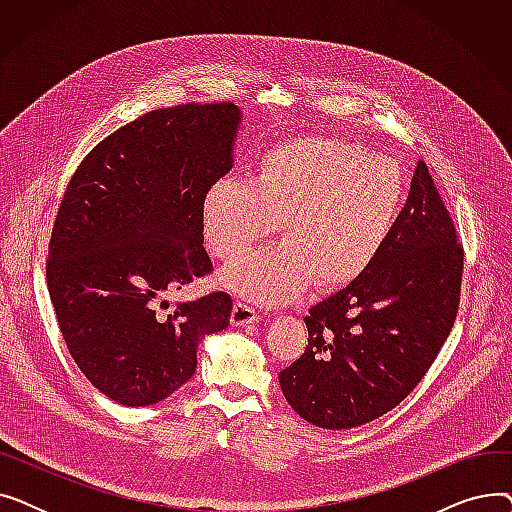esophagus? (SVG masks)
Masks as SVG:
<instances>
[{"label": "esophagus", "instance_id": "obj_1", "mask_svg": "<svg viewBox=\"0 0 512 512\" xmlns=\"http://www.w3.org/2000/svg\"><path fill=\"white\" fill-rule=\"evenodd\" d=\"M230 321H232V326H249V324H255V321H259V315L251 305L236 301L234 307H232Z\"/></svg>", "mask_w": 512, "mask_h": 512}]
</instances>
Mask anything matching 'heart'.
<instances>
[{
	"label": "heart",
	"instance_id": "obj_1",
	"mask_svg": "<svg viewBox=\"0 0 512 512\" xmlns=\"http://www.w3.org/2000/svg\"><path fill=\"white\" fill-rule=\"evenodd\" d=\"M407 199L405 172L357 143L301 137L265 151L251 180H215L201 215L213 253L234 259L272 232L278 247L236 259L230 290L263 305L288 303L315 280L319 290L357 282L380 257Z\"/></svg>",
	"mask_w": 512,
	"mask_h": 512
}]
</instances>
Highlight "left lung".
Wrapping results in <instances>:
<instances>
[{
	"mask_svg": "<svg viewBox=\"0 0 512 512\" xmlns=\"http://www.w3.org/2000/svg\"><path fill=\"white\" fill-rule=\"evenodd\" d=\"M423 161L380 257L311 307L305 353L280 371L288 405L326 429L392 411L423 380L461 303L465 253Z\"/></svg>",
	"mask_w": 512,
	"mask_h": 512,
	"instance_id": "obj_1",
	"label": "left lung"
}]
</instances>
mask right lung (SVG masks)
<instances>
[{"mask_svg":"<svg viewBox=\"0 0 512 512\" xmlns=\"http://www.w3.org/2000/svg\"><path fill=\"white\" fill-rule=\"evenodd\" d=\"M230 101L147 112L95 145L72 174L45 276L60 332L85 378L126 407L164 400L197 369V344L228 328L232 299L166 294L211 274L201 203L232 168Z\"/></svg>","mask_w":512,"mask_h":512,"instance_id":"obj_1","label":"right lung"}]
</instances>
